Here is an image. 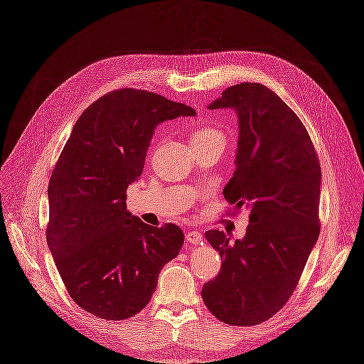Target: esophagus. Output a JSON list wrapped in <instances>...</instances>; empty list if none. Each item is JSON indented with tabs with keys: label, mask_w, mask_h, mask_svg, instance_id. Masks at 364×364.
I'll list each match as a JSON object with an SVG mask.
<instances>
[{
	"label": "esophagus",
	"mask_w": 364,
	"mask_h": 364,
	"mask_svg": "<svg viewBox=\"0 0 364 364\" xmlns=\"http://www.w3.org/2000/svg\"><path fill=\"white\" fill-rule=\"evenodd\" d=\"M185 238L190 245H199V243H202L203 235H202L200 230L194 229V230H188V232H186V235H185Z\"/></svg>",
	"instance_id": "esophagus-1"
}]
</instances>
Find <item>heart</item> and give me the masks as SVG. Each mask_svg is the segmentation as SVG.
Masks as SVG:
<instances>
[{
	"instance_id": "heart-1",
	"label": "heart",
	"mask_w": 364,
	"mask_h": 364,
	"mask_svg": "<svg viewBox=\"0 0 364 364\" xmlns=\"http://www.w3.org/2000/svg\"><path fill=\"white\" fill-rule=\"evenodd\" d=\"M190 139L193 147L206 146L209 142H222V144H225L222 132L213 126H197L190 134Z\"/></svg>"
}]
</instances>
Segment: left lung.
Returning a JSON list of instances; mask_svg holds the SVG:
<instances>
[{
    "label": "left lung",
    "instance_id": "left-lung-1",
    "mask_svg": "<svg viewBox=\"0 0 364 364\" xmlns=\"http://www.w3.org/2000/svg\"><path fill=\"white\" fill-rule=\"evenodd\" d=\"M209 107L237 112L235 171L223 194L249 209V226L234 243L206 230L223 262L202 297L218 321L252 326L290 299L318 238L321 162L299 117L267 86H230Z\"/></svg>",
    "mask_w": 364,
    "mask_h": 364
}]
</instances>
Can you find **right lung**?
Instances as JSON below:
<instances>
[{
	"label": "right lung",
	"instance_id": "obj_1",
	"mask_svg": "<svg viewBox=\"0 0 364 364\" xmlns=\"http://www.w3.org/2000/svg\"><path fill=\"white\" fill-rule=\"evenodd\" d=\"M193 107L155 92L117 90L75 121L48 183L47 245L73 301L107 321L139 313L161 269L183 245L179 226H149L132 215L126 191L144 170L159 123Z\"/></svg>",
	"mask_w": 364,
	"mask_h": 364
}]
</instances>
